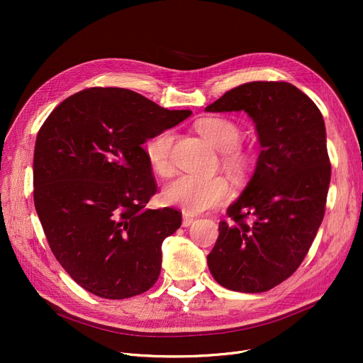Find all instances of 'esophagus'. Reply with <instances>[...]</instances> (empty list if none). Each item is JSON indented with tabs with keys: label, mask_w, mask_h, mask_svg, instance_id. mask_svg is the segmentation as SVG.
Segmentation results:
<instances>
[{
	"label": "esophagus",
	"mask_w": 363,
	"mask_h": 363,
	"mask_svg": "<svg viewBox=\"0 0 363 363\" xmlns=\"http://www.w3.org/2000/svg\"><path fill=\"white\" fill-rule=\"evenodd\" d=\"M194 220H196V218H194L193 215H189V213L184 212V215H182V226L186 228V226L191 225Z\"/></svg>",
	"instance_id": "obj_1"
}]
</instances>
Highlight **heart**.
<instances>
[{
	"label": "heart",
	"mask_w": 363,
	"mask_h": 363,
	"mask_svg": "<svg viewBox=\"0 0 363 363\" xmlns=\"http://www.w3.org/2000/svg\"><path fill=\"white\" fill-rule=\"evenodd\" d=\"M200 135L216 150L222 151V164L234 177H242L249 167L250 157L238 145L241 141V128L226 118H203L196 123ZM174 144V132L164 130L148 141L147 157L159 175L169 177L174 170L170 160V150ZM231 196V186L222 177L199 178L184 175L164 188V201L178 206L186 213H199L207 208L222 204Z\"/></svg>",
	"instance_id": "1"
}]
</instances>
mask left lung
<instances>
[{
    "label": "left lung",
    "mask_w": 363,
    "mask_h": 363,
    "mask_svg": "<svg viewBox=\"0 0 363 363\" xmlns=\"http://www.w3.org/2000/svg\"><path fill=\"white\" fill-rule=\"evenodd\" d=\"M204 110L245 111L262 147L252 179L228 207L233 222L219 223L208 269L228 290L268 291L296 272L325 213V123L316 104L289 82L244 84Z\"/></svg>",
    "instance_id": "left-lung-1"
}]
</instances>
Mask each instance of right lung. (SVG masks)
I'll use <instances>...</instances> for the list:
<instances>
[{
    "label": "right lung",
    "instance_id": "right-lung-1",
    "mask_svg": "<svg viewBox=\"0 0 363 363\" xmlns=\"http://www.w3.org/2000/svg\"><path fill=\"white\" fill-rule=\"evenodd\" d=\"M125 88H88L57 106L38 132L33 201L50 249L86 291L128 298L150 290L162 242L181 226L156 194L143 144L185 121Z\"/></svg>",
    "mask_w": 363,
    "mask_h": 363
}]
</instances>
